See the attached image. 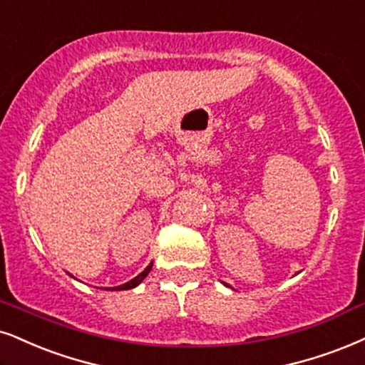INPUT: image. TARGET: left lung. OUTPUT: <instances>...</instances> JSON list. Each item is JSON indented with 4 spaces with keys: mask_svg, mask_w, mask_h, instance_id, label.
Wrapping results in <instances>:
<instances>
[{
    "mask_svg": "<svg viewBox=\"0 0 365 365\" xmlns=\"http://www.w3.org/2000/svg\"><path fill=\"white\" fill-rule=\"evenodd\" d=\"M225 286H228V284H225Z\"/></svg>",
    "mask_w": 365,
    "mask_h": 365,
    "instance_id": "left-lung-1",
    "label": "left lung"
}]
</instances>
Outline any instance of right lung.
<instances>
[{
  "label": "right lung",
  "instance_id": "add662e5",
  "mask_svg": "<svg viewBox=\"0 0 365 365\" xmlns=\"http://www.w3.org/2000/svg\"><path fill=\"white\" fill-rule=\"evenodd\" d=\"M150 269H152V262L147 265L145 269H143V271L138 274L137 277H133L132 281H128V282H125V284H121V286H115V287H105V289H110V291H125V289H133V287H137L138 284H140V282L143 281V279L147 277V274L150 272Z\"/></svg>",
  "mask_w": 365,
  "mask_h": 365
}]
</instances>
